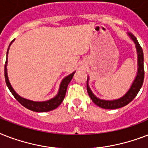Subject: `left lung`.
<instances>
[{"label": "left lung", "mask_w": 148, "mask_h": 148, "mask_svg": "<svg viewBox=\"0 0 148 148\" xmlns=\"http://www.w3.org/2000/svg\"><path fill=\"white\" fill-rule=\"evenodd\" d=\"M131 38L133 39L136 45L137 51H138V74L136 77L135 80L132 84L130 90L127 91L126 95L121 97L120 99L114 100V101H104V100H101L97 98L93 95L91 92L90 88L88 87V84H87V90L90 97L91 98L94 103L97 105L100 108H104V109H117V108H122L128 104L131 101L134 100V98L137 96V95L139 92L140 88L144 82V78H145V69H144V53H143L142 47H140V44L138 43L137 38L131 34H129Z\"/></svg>", "instance_id": "obj_1"}]
</instances>
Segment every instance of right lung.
I'll return each instance as SVG.
<instances>
[{"mask_svg":"<svg viewBox=\"0 0 148 148\" xmlns=\"http://www.w3.org/2000/svg\"><path fill=\"white\" fill-rule=\"evenodd\" d=\"M10 45H9V47H10ZM8 50H9V47H8V51H7V58H6L5 65H4V77H5V81L6 84H7V86L8 87V88H9V90H10V91L13 95V96L15 97V99L21 105H23L26 108L29 109V110H33V111H35V112H47V111L54 110L55 108H58V106L62 103L63 100L64 98L65 95H66V91H67V86H68L69 83L71 81V79L73 78V76H74L75 72H74V73H72V74H71L67 77H66L63 80L60 85L59 92H58V95L56 97H53V98L51 99L49 101H43V102H35V101H29V100H27V99L22 98V97H20L19 95H17L16 92H15L14 89L12 88V87H11V85H10V82H9V80H8V73H7V63H8Z\"/></svg>","mask_w":148,"mask_h":148,"instance_id":"obj_1","label":"right lung"}]
</instances>
